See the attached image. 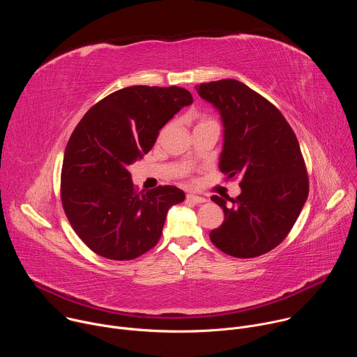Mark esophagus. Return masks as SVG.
<instances>
[{"instance_id":"34e87169","label":"esophagus","mask_w":357,"mask_h":357,"mask_svg":"<svg viewBox=\"0 0 357 357\" xmlns=\"http://www.w3.org/2000/svg\"><path fill=\"white\" fill-rule=\"evenodd\" d=\"M186 200H188V202H192V203H196V205H199V203H205V202H206V197L199 196V195H193V193H189V195H186Z\"/></svg>"}]
</instances>
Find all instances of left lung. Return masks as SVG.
<instances>
[{
  "mask_svg": "<svg viewBox=\"0 0 357 357\" xmlns=\"http://www.w3.org/2000/svg\"><path fill=\"white\" fill-rule=\"evenodd\" d=\"M196 91L220 113V171L241 178L236 199L212 196L225 222L209 237L229 256H261L287 237L308 197L298 139L280 110L238 80L202 83Z\"/></svg>",
  "mask_w": 357,
  "mask_h": 357,
  "instance_id": "1",
  "label": "left lung"
}]
</instances>
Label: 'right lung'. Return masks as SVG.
Listing matches in <instances>:
<instances>
[{
    "label": "right lung",
    "mask_w": 357,
    "mask_h": 357,
    "mask_svg": "<svg viewBox=\"0 0 357 357\" xmlns=\"http://www.w3.org/2000/svg\"><path fill=\"white\" fill-rule=\"evenodd\" d=\"M192 103V94L178 86H130L98 101L75 128L63 157L62 205L76 234L98 256H142L158 243L169 208L185 200V192L171 185L137 192L130 167Z\"/></svg>",
    "instance_id": "right-lung-1"
}]
</instances>
